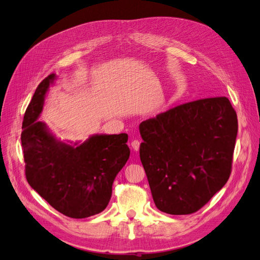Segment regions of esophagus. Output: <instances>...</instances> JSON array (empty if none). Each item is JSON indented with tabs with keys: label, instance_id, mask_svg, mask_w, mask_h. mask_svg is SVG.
Here are the masks:
<instances>
[{
	"label": "esophagus",
	"instance_id": "1",
	"mask_svg": "<svg viewBox=\"0 0 260 260\" xmlns=\"http://www.w3.org/2000/svg\"><path fill=\"white\" fill-rule=\"evenodd\" d=\"M131 147H132L133 151L138 152V151H139V148H140V141H138V140H133L132 142H131Z\"/></svg>",
	"mask_w": 260,
	"mask_h": 260
}]
</instances>
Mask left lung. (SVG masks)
Here are the masks:
<instances>
[{
  "mask_svg": "<svg viewBox=\"0 0 260 260\" xmlns=\"http://www.w3.org/2000/svg\"><path fill=\"white\" fill-rule=\"evenodd\" d=\"M139 130L140 158L160 211L193 214L226 183L238 117L225 96L176 106L142 121Z\"/></svg>",
  "mask_w": 260,
  "mask_h": 260,
  "instance_id": "obj_1",
  "label": "left lung"
}]
</instances>
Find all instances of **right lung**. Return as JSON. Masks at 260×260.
<instances>
[{
    "label": "right lung",
    "instance_id": "add662e5",
    "mask_svg": "<svg viewBox=\"0 0 260 260\" xmlns=\"http://www.w3.org/2000/svg\"><path fill=\"white\" fill-rule=\"evenodd\" d=\"M57 76L38 85L23 116L21 144L30 186L50 205L70 218L103 211L114 180L130 156L128 135H93L80 143L58 140L40 117L46 93Z\"/></svg>",
    "mask_w": 260,
    "mask_h": 260
}]
</instances>
